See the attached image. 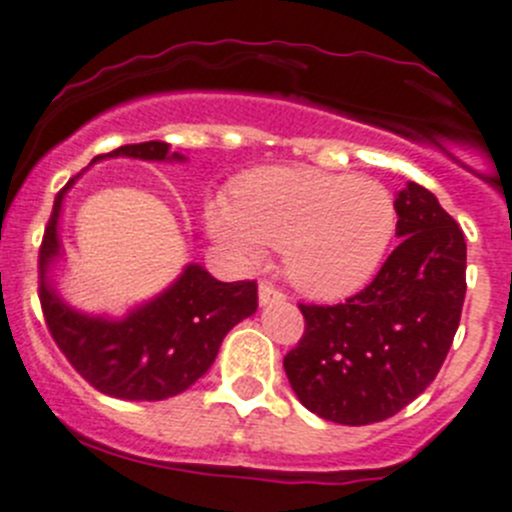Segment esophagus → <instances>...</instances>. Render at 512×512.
I'll return each mask as SVG.
<instances>
[{
    "mask_svg": "<svg viewBox=\"0 0 512 512\" xmlns=\"http://www.w3.org/2000/svg\"><path fill=\"white\" fill-rule=\"evenodd\" d=\"M257 298H260V305L265 308V305H272V303H283L285 300V293H280L275 285L270 283H260V290H257Z\"/></svg>",
    "mask_w": 512,
    "mask_h": 512,
    "instance_id": "esophagus-1",
    "label": "esophagus"
}]
</instances>
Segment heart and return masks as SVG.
Segmentation results:
<instances>
[{
    "label": "heart",
    "instance_id": "obj_1",
    "mask_svg": "<svg viewBox=\"0 0 512 512\" xmlns=\"http://www.w3.org/2000/svg\"><path fill=\"white\" fill-rule=\"evenodd\" d=\"M207 229L245 265L285 252L295 288L343 300L379 272L396 234V204L379 181L313 166H265L237 186V199L207 207Z\"/></svg>",
    "mask_w": 512,
    "mask_h": 512
}]
</instances>
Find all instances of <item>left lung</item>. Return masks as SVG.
<instances>
[{
	"label": "left lung",
	"mask_w": 512,
	"mask_h": 512,
	"mask_svg": "<svg viewBox=\"0 0 512 512\" xmlns=\"http://www.w3.org/2000/svg\"><path fill=\"white\" fill-rule=\"evenodd\" d=\"M396 247L358 295L300 305L305 333L285 374L308 412L348 427L384 422L442 369L465 303V234L432 191L396 194Z\"/></svg>",
	"instance_id": "1"
}]
</instances>
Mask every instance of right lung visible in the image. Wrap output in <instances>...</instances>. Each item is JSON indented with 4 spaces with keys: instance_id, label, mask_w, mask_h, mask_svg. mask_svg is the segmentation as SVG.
Returning a JSON list of instances; mask_svg holds the SVG:
<instances>
[{
    "instance_id": "add662e5",
    "label": "right lung",
    "mask_w": 512,
    "mask_h": 512,
    "mask_svg": "<svg viewBox=\"0 0 512 512\" xmlns=\"http://www.w3.org/2000/svg\"><path fill=\"white\" fill-rule=\"evenodd\" d=\"M105 159L184 164L186 156L171 151L166 141H146L95 156L90 166ZM80 176H73L55 197L40 247V303L47 328L75 371L103 394L128 401H161L181 394L207 374L224 336L255 313L257 285L250 280L222 283L199 262H189L169 288L118 318L70 305L57 288L55 270L65 260L62 204Z\"/></svg>"
}]
</instances>
